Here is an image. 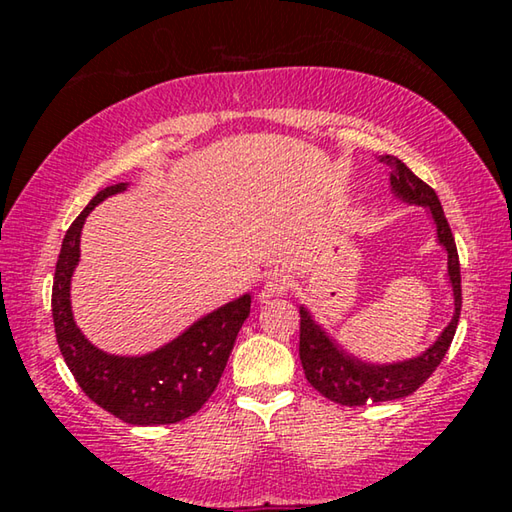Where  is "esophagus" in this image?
Returning a JSON list of instances; mask_svg holds the SVG:
<instances>
[{"instance_id":"esophagus-1","label":"esophagus","mask_w":512,"mask_h":512,"mask_svg":"<svg viewBox=\"0 0 512 512\" xmlns=\"http://www.w3.org/2000/svg\"><path fill=\"white\" fill-rule=\"evenodd\" d=\"M293 287V280L289 273L284 271H275L266 277L264 282V298H273V296H284L289 293Z\"/></svg>"}]
</instances>
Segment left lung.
Instances as JSON below:
<instances>
[{
  "label": "left lung",
  "instance_id": "obj_1",
  "mask_svg": "<svg viewBox=\"0 0 512 512\" xmlns=\"http://www.w3.org/2000/svg\"><path fill=\"white\" fill-rule=\"evenodd\" d=\"M379 162H384L391 169V185L397 196L415 205H427L431 210L433 221L438 228L440 244L447 250V268L449 280L454 287V305L456 314L452 323L445 327L440 339L433 343V348L422 354L418 359L393 363V366H368L352 359L343 350L336 348L332 339L320 329L311 316L300 309V361L305 368V377L320 395L341 406H363L370 402H391L400 397L413 395L427 381L433 370L440 366L445 354L452 345L456 334L458 318H461V264H458V250L452 235V228L445 219L443 205L433 189L420 180L415 173L406 167L402 160L393 155H381Z\"/></svg>",
  "mask_w": 512,
  "mask_h": 512
}]
</instances>
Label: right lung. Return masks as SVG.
I'll list each match as a JSON object with an SVG mask.
<instances>
[{
	"label": "right lung",
	"mask_w": 512,
	"mask_h": 512,
	"mask_svg": "<svg viewBox=\"0 0 512 512\" xmlns=\"http://www.w3.org/2000/svg\"><path fill=\"white\" fill-rule=\"evenodd\" d=\"M124 189L126 183L101 189L65 232L56 262L54 289H51L56 341L76 384L101 409L140 427L173 424L194 415L210 400L239 329L250 314V296L212 311L176 341L146 357H112L94 348L72 318L69 280L79 264V241L85 216L103 198L124 192Z\"/></svg>",
	"instance_id": "1"
}]
</instances>
